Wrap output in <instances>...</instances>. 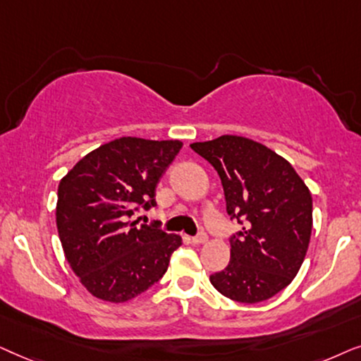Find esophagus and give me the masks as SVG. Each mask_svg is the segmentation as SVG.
<instances>
[{
    "label": "esophagus",
    "instance_id": "obj_1",
    "mask_svg": "<svg viewBox=\"0 0 361 361\" xmlns=\"http://www.w3.org/2000/svg\"><path fill=\"white\" fill-rule=\"evenodd\" d=\"M191 241H193L195 244H203V243L208 241V234H206L204 231H201V233L196 234V236L191 239Z\"/></svg>",
    "mask_w": 361,
    "mask_h": 361
}]
</instances>
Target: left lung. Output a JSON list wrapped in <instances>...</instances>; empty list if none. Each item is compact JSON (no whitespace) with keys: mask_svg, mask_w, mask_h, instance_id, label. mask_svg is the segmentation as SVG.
Instances as JSON below:
<instances>
[{"mask_svg":"<svg viewBox=\"0 0 361 361\" xmlns=\"http://www.w3.org/2000/svg\"><path fill=\"white\" fill-rule=\"evenodd\" d=\"M221 178L226 211L243 231L229 238L228 267L209 277L221 294L256 304L290 284L312 234V195L286 158L238 135L191 143Z\"/></svg>","mask_w":361,"mask_h":361,"instance_id":"8db88e82","label":"left lung"}]
</instances>
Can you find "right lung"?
<instances>
[{"mask_svg": "<svg viewBox=\"0 0 361 361\" xmlns=\"http://www.w3.org/2000/svg\"><path fill=\"white\" fill-rule=\"evenodd\" d=\"M181 147L122 137L87 153L61 180L57 233L67 262L92 295L127 302L166 272L181 238L130 218L157 204L158 181Z\"/></svg>", "mask_w": 361, "mask_h": 361, "instance_id": "obj_1", "label": "right lung"}]
</instances>
